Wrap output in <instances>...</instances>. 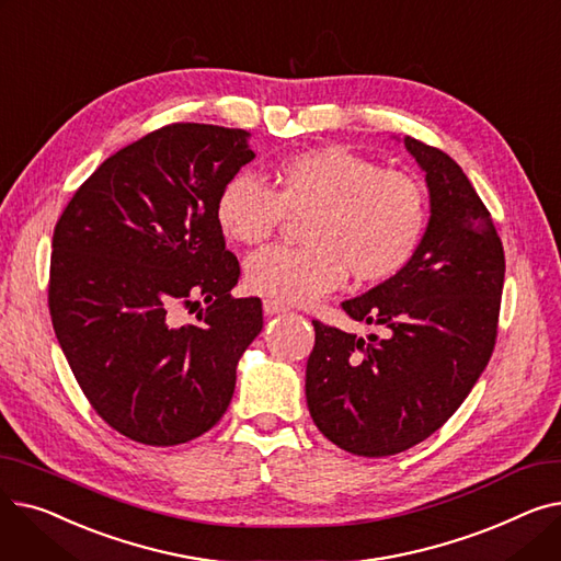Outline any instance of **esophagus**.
<instances>
[{
	"instance_id": "esophagus-1",
	"label": "esophagus",
	"mask_w": 561,
	"mask_h": 561,
	"mask_svg": "<svg viewBox=\"0 0 561 561\" xmlns=\"http://www.w3.org/2000/svg\"><path fill=\"white\" fill-rule=\"evenodd\" d=\"M263 311L268 313V316H273V313H282V311H286V305H284V302H279V300L268 298V300H263Z\"/></svg>"
}]
</instances>
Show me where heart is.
Returning a JSON list of instances; mask_svg holds the SVG:
<instances>
[{
  "instance_id": "b5f03b06",
  "label": "heart",
  "mask_w": 561,
  "mask_h": 561,
  "mask_svg": "<svg viewBox=\"0 0 561 561\" xmlns=\"http://www.w3.org/2000/svg\"><path fill=\"white\" fill-rule=\"evenodd\" d=\"M273 188L233 174L216 197V220L229 241L261 245L286 216L305 218L302 248H268L250 256L245 282L279 302H313L352 273L377 284L402 273L419 252L427 193L414 174L387 170L343 145L284 157Z\"/></svg>"
}]
</instances>
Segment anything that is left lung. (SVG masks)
<instances>
[{"label": "left lung", "mask_w": 561, "mask_h": 561, "mask_svg": "<svg viewBox=\"0 0 561 561\" xmlns=\"http://www.w3.org/2000/svg\"><path fill=\"white\" fill-rule=\"evenodd\" d=\"M425 170L432 218L407 268L345 300L370 341L313 320L307 404L318 430L359 457L421 444L455 414L486 368L505 284V250L463 170L438 147L404 138Z\"/></svg>", "instance_id": "8db88e82"}]
</instances>
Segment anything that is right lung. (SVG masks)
<instances>
[{
	"instance_id": "right-lung-1",
	"label": "right lung",
	"mask_w": 561,
	"mask_h": 561,
	"mask_svg": "<svg viewBox=\"0 0 561 561\" xmlns=\"http://www.w3.org/2000/svg\"><path fill=\"white\" fill-rule=\"evenodd\" d=\"M252 159L243 129H154L88 176L54 227L56 339L98 416L136 444L211 430L263 328L259 298H231L241 265L216 220L218 191Z\"/></svg>"
}]
</instances>
